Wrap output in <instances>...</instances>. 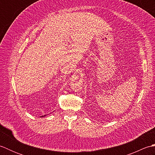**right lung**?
I'll list each match as a JSON object with an SVG mask.
<instances>
[{"instance_id":"obj_1","label":"right lung","mask_w":155,"mask_h":155,"mask_svg":"<svg viewBox=\"0 0 155 155\" xmlns=\"http://www.w3.org/2000/svg\"><path fill=\"white\" fill-rule=\"evenodd\" d=\"M42 117H43V116H42Z\"/></svg>"}]
</instances>
